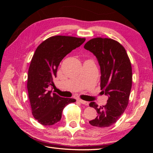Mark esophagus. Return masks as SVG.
<instances>
[{
  "instance_id": "34e87169",
  "label": "esophagus",
  "mask_w": 153,
  "mask_h": 153,
  "mask_svg": "<svg viewBox=\"0 0 153 153\" xmlns=\"http://www.w3.org/2000/svg\"><path fill=\"white\" fill-rule=\"evenodd\" d=\"M78 101H79V102L83 105H89V102L88 101H85L84 100H78Z\"/></svg>"
}]
</instances>
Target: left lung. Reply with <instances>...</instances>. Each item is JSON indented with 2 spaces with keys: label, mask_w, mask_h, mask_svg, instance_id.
Returning <instances> with one entry per match:
<instances>
[{
  "label": "left lung",
  "mask_w": 153,
  "mask_h": 153,
  "mask_svg": "<svg viewBox=\"0 0 153 153\" xmlns=\"http://www.w3.org/2000/svg\"><path fill=\"white\" fill-rule=\"evenodd\" d=\"M84 48L98 59L101 75V90L108 96L105 105L89 103L98 112L89 123L98 128L108 127L117 122L128 105L132 85L130 60L123 45L110 38H93L85 44Z\"/></svg>",
  "instance_id": "1"
}]
</instances>
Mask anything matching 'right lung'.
Returning <instances> with one entry per match:
<instances>
[{"instance_id":"add662e5","label":"right lung","mask_w":153,"mask_h":153,"mask_svg":"<svg viewBox=\"0 0 153 153\" xmlns=\"http://www.w3.org/2000/svg\"><path fill=\"white\" fill-rule=\"evenodd\" d=\"M85 41V38L55 36L43 41L36 48L29 68L27 89L32 115L41 124L57 123L61 119L64 108L76 101L52 93L48 87L55 86L53 78L56 77L63 58Z\"/></svg>"}]
</instances>
